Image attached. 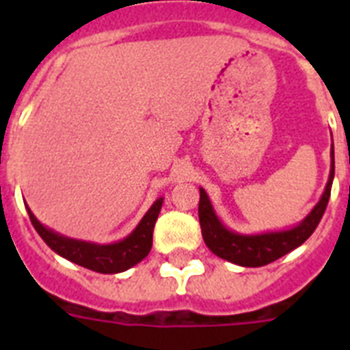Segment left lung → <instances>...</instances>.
<instances>
[{
    "mask_svg": "<svg viewBox=\"0 0 350 350\" xmlns=\"http://www.w3.org/2000/svg\"><path fill=\"white\" fill-rule=\"evenodd\" d=\"M332 180H334V143L331 145V172H329V180H327L325 191L321 194L320 202L310 208V213L299 224L288 229L256 234H243L229 229L214 211L213 202L205 189L200 187L198 216H200L203 239L214 254L230 261L234 265L263 267L267 263H272L278 258L288 254L291 250L298 249L299 245L305 243L310 238V234L314 232L331 198Z\"/></svg>",
    "mask_w": 350,
    "mask_h": 350,
    "instance_id": "8db88e82",
    "label": "left lung"
}]
</instances>
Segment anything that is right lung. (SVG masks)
I'll return each mask as SVG.
<instances>
[{
    "instance_id": "add662e5",
    "label": "right lung",
    "mask_w": 350,
    "mask_h": 350,
    "mask_svg": "<svg viewBox=\"0 0 350 350\" xmlns=\"http://www.w3.org/2000/svg\"><path fill=\"white\" fill-rule=\"evenodd\" d=\"M161 205H163V198H158L145 213L142 221L136 225V229L114 243H94V241H85V239L68 238V236H63L41 224L34 216V213L30 211L29 205H27V213H29L36 232L40 234L41 239L56 254L94 272L118 274V272L137 265L150 252L154 225H156L158 214L161 211Z\"/></svg>"
}]
</instances>
